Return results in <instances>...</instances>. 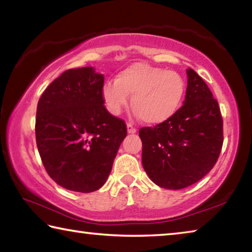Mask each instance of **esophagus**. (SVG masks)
Returning a JSON list of instances; mask_svg holds the SVG:
<instances>
[{"instance_id":"esophagus-1","label":"esophagus","mask_w":252,"mask_h":252,"mask_svg":"<svg viewBox=\"0 0 252 252\" xmlns=\"http://www.w3.org/2000/svg\"><path fill=\"white\" fill-rule=\"evenodd\" d=\"M126 129H127V132H129V133H135V132H136V129L131 125V123H127Z\"/></svg>"}]
</instances>
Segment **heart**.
I'll list each match as a JSON object with an SVG mask.
<instances>
[{
    "label": "heart",
    "mask_w": 252,
    "mask_h": 252,
    "mask_svg": "<svg viewBox=\"0 0 252 252\" xmlns=\"http://www.w3.org/2000/svg\"><path fill=\"white\" fill-rule=\"evenodd\" d=\"M185 92V80L178 72L133 63L119 72L116 81L104 84L102 97L110 113L118 116L129 103V95H133L132 106L140 119L159 125L177 113Z\"/></svg>",
    "instance_id": "b5f03b06"
}]
</instances>
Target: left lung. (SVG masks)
<instances>
[{
	"instance_id": "obj_1",
	"label": "left lung",
	"mask_w": 252,
	"mask_h": 252,
	"mask_svg": "<svg viewBox=\"0 0 252 252\" xmlns=\"http://www.w3.org/2000/svg\"><path fill=\"white\" fill-rule=\"evenodd\" d=\"M183 105L169 120L139 131L142 165L157 186L179 190L202 179L215 167L223 143L220 108L206 82L187 70Z\"/></svg>"
}]
</instances>
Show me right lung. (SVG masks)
<instances>
[{
    "label": "right lung",
    "mask_w": 252,
    "mask_h": 252,
    "mask_svg": "<svg viewBox=\"0 0 252 252\" xmlns=\"http://www.w3.org/2000/svg\"><path fill=\"white\" fill-rule=\"evenodd\" d=\"M103 83L92 66L66 70L37 103V150L51 179L67 190L100 189L126 136L125 121L105 109Z\"/></svg>",
    "instance_id": "right-lung-1"
}]
</instances>
